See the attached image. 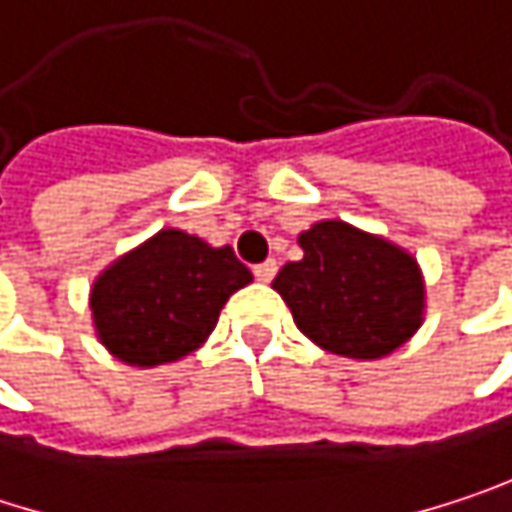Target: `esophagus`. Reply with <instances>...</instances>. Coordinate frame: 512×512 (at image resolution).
I'll return each instance as SVG.
<instances>
[{
    "label": "esophagus",
    "instance_id": "1",
    "mask_svg": "<svg viewBox=\"0 0 512 512\" xmlns=\"http://www.w3.org/2000/svg\"><path fill=\"white\" fill-rule=\"evenodd\" d=\"M275 260H263V263H257L255 266V278L257 281H263V284H269L272 278H275Z\"/></svg>",
    "mask_w": 512,
    "mask_h": 512
}]
</instances>
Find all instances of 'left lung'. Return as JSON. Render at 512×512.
Wrapping results in <instances>:
<instances>
[{"label":"left lung","mask_w":512,"mask_h":512,"mask_svg":"<svg viewBox=\"0 0 512 512\" xmlns=\"http://www.w3.org/2000/svg\"><path fill=\"white\" fill-rule=\"evenodd\" d=\"M302 260L284 263L272 287L299 332L347 358H382L424 323V275L400 246L326 219L299 234Z\"/></svg>","instance_id":"8db88e82"}]
</instances>
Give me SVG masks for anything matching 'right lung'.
<instances>
[{
	"instance_id": "1",
	"label": "right lung",
	"mask_w": 512,
	"mask_h": 512,
	"mask_svg": "<svg viewBox=\"0 0 512 512\" xmlns=\"http://www.w3.org/2000/svg\"><path fill=\"white\" fill-rule=\"evenodd\" d=\"M252 281L231 246L213 249L177 228L118 257L91 287L100 344L133 367L189 356L216 329L219 311Z\"/></svg>"
}]
</instances>
